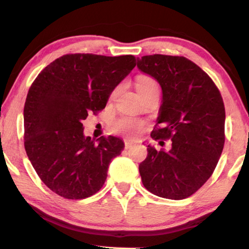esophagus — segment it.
<instances>
[{
  "label": "esophagus",
  "instance_id": "34e87169",
  "mask_svg": "<svg viewBox=\"0 0 249 249\" xmlns=\"http://www.w3.org/2000/svg\"><path fill=\"white\" fill-rule=\"evenodd\" d=\"M133 145H134V142H132V141H128V140L125 141V148H126V150L131 148Z\"/></svg>",
  "mask_w": 249,
  "mask_h": 249
}]
</instances>
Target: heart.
Wrapping results in <instances>:
<instances>
[{
    "label": "heart",
    "mask_w": 249,
    "mask_h": 249,
    "mask_svg": "<svg viewBox=\"0 0 249 249\" xmlns=\"http://www.w3.org/2000/svg\"><path fill=\"white\" fill-rule=\"evenodd\" d=\"M135 86L139 94H143V92L147 91L148 89L158 87V83L152 77L142 75L136 78ZM145 127V122L132 116H122L117 118L113 124V131L115 133L124 135L128 137V139H136V137H139L142 134Z\"/></svg>",
    "instance_id": "obj_1"
}]
</instances>
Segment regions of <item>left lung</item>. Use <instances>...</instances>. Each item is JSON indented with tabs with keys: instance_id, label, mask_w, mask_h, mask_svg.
I'll return each mask as SVG.
<instances>
[{
	"instance_id": "left-lung-1",
	"label": "left lung",
	"mask_w": 249,
	"mask_h": 249,
	"mask_svg": "<svg viewBox=\"0 0 249 249\" xmlns=\"http://www.w3.org/2000/svg\"><path fill=\"white\" fill-rule=\"evenodd\" d=\"M137 67L162 87L160 116L151 137L172 141L169 151L147 145V158L139 166L143 185L161 198L185 199L207 182L224 148L221 94L199 66L182 55H143Z\"/></svg>"
}]
</instances>
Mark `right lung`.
<instances>
[{
	"label": "right lung",
	"mask_w": 249,
	"mask_h": 249,
	"mask_svg": "<svg viewBox=\"0 0 249 249\" xmlns=\"http://www.w3.org/2000/svg\"><path fill=\"white\" fill-rule=\"evenodd\" d=\"M136 66L132 54L68 53L41 70L24 104V148L36 174L66 199L101 190L110 161L124 150L118 137L96 143L84 136L83 121L105 108L113 89Z\"/></svg>",
	"instance_id": "add662e5"
}]
</instances>
